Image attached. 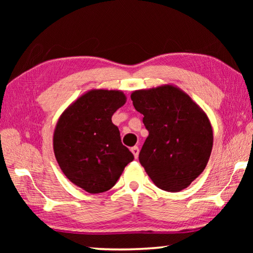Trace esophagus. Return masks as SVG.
Wrapping results in <instances>:
<instances>
[{
	"instance_id": "1",
	"label": "esophagus",
	"mask_w": 253,
	"mask_h": 253,
	"mask_svg": "<svg viewBox=\"0 0 253 253\" xmlns=\"http://www.w3.org/2000/svg\"><path fill=\"white\" fill-rule=\"evenodd\" d=\"M130 151H131V153H132V154H134L135 158H138V154H139V148H138V147H137V146L131 147V148H130Z\"/></svg>"
}]
</instances>
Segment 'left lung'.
<instances>
[{
	"mask_svg": "<svg viewBox=\"0 0 253 253\" xmlns=\"http://www.w3.org/2000/svg\"><path fill=\"white\" fill-rule=\"evenodd\" d=\"M130 98L148 130L139 163L161 190H184L203 172L211 155L213 130L207 114L169 84L135 90Z\"/></svg>",
	"mask_w": 253,
	"mask_h": 253,
	"instance_id": "8db88e82",
	"label": "left lung"
}]
</instances>
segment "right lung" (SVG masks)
<instances>
[{
  "label": "right lung",
  "mask_w": 253,
  "mask_h": 253,
  "mask_svg": "<svg viewBox=\"0 0 253 253\" xmlns=\"http://www.w3.org/2000/svg\"><path fill=\"white\" fill-rule=\"evenodd\" d=\"M126 99L121 90L91 89L71 102L55 125L53 152L60 169L88 193L110 190L134 160L111 122Z\"/></svg>",
  "instance_id": "add662e5"
}]
</instances>
